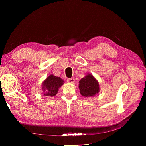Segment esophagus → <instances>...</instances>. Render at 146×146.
Listing matches in <instances>:
<instances>
[{"mask_svg":"<svg viewBox=\"0 0 146 146\" xmlns=\"http://www.w3.org/2000/svg\"><path fill=\"white\" fill-rule=\"evenodd\" d=\"M67 82L68 83H74L75 82V79L72 78H68L67 79Z\"/></svg>","mask_w":146,"mask_h":146,"instance_id":"34e87169","label":"esophagus"}]
</instances>
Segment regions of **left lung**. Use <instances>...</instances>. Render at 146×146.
<instances>
[{"mask_svg": "<svg viewBox=\"0 0 146 146\" xmlns=\"http://www.w3.org/2000/svg\"><path fill=\"white\" fill-rule=\"evenodd\" d=\"M78 88L80 94L85 98L94 97L100 91L99 82L91 74H87L79 81Z\"/></svg>", "mask_w": 146, "mask_h": 146, "instance_id": "8db88e82", "label": "left lung"}]
</instances>
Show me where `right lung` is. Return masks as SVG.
<instances>
[{"label":"right lung","instance_id":"obj_1","mask_svg":"<svg viewBox=\"0 0 146 146\" xmlns=\"http://www.w3.org/2000/svg\"><path fill=\"white\" fill-rule=\"evenodd\" d=\"M64 80L59 77L51 74L48 76L42 83L43 95L46 96L54 97L60 88L64 84Z\"/></svg>","mask_w":146,"mask_h":146}]
</instances>
